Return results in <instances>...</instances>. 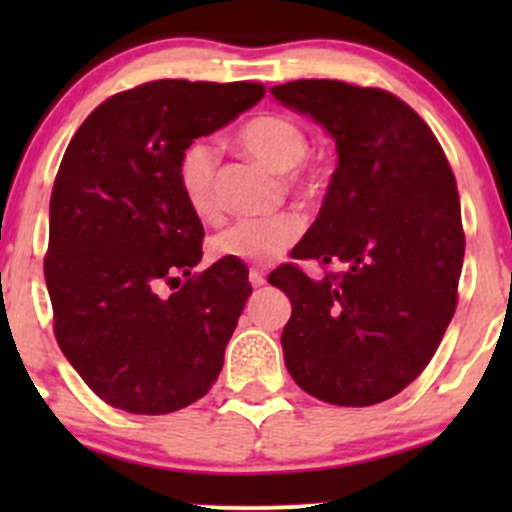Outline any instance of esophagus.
Masks as SVG:
<instances>
[{
	"instance_id": "esophagus-1",
	"label": "esophagus",
	"mask_w": 512,
	"mask_h": 512,
	"mask_svg": "<svg viewBox=\"0 0 512 512\" xmlns=\"http://www.w3.org/2000/svg\"><path fill=\"white\" fill-rule=\"evenodd\" d=\"M265 282H267L265 272H260V270H255V267H252V270H250V285L252 287H262Z\"/></svg>"
}]
</instances>
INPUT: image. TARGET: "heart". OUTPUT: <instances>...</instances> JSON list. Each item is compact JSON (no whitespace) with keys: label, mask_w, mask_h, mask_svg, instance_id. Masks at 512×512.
Returning <instances> with one entry per match:
<instances>
[{"label":"heart","mask_w":512,"mask_h":512,"mask_svg":"<svg viewBox=\"0 0 512 512\" xmlns=\"http://www.w3.org/2000/svg\"><path fill=\"white\" fill-rule=\"evenodd\" d=\"M237 143L277 173L292 170V183L309 190L314 180L299 168L309 151L307 131L294 118L280 113H262L242 123L237 131ZM215 165L218 153L210 143L195 141L178 160V185L185 203L198 218L213 220L218 215V193H215ZM302 232V220L292 213L265 215V218H245L227 225L213 237V255L240 260L247 265H265L277 260L289 250Z\"/></svg>","instance_id":"heart-1"}]
</instances>
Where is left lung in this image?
I'll use <instances>...</instances> for the list:
<instances>
[{
	"label": "left lung",
	"instance_id": "1",
	"mask_svg": "<svg viewBox=\"0 0 512 512\" xmlns=\"http://www.w3.org/2000/svg\"><path fill=\"white\" fill-rule=\"evenodd\" d=\"M270 91L327 128L339 156L292 257L347 265L322 280L292 262L270 275L292 302L287 371L327 404H379L426 369L456 312L466 252L456 178L431 128L389 91L329 79Z\"/></svg>",
	"mask_w": 512,
	"mask_h": 512
}]
</instances>
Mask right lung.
<instances>
[{"instance_id": "right-lung-1", "label": "right lung", "mask_w": 512, "mask_h": 512, "mask_svg": "<svg viewBox=\"0 0 512 512\" xmlns=\"http://www.w3.org/2000/svg\"><path fill=\"white\" fill-rule=\"evenodd\" d=\"M262 96L250 81H151L103 101L66 148L44 260L54 334L113 409H185L223 369L252 287L247 267L227 257L190 275L205 232L178 185V160ZM163 281L181 287L163 298Z\"/></svg>"}]
</instances>
